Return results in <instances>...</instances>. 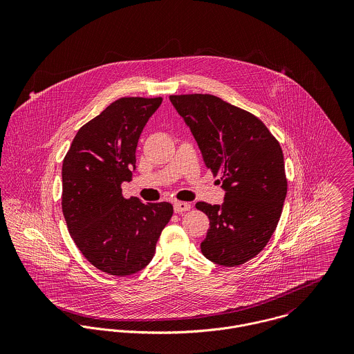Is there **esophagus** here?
<instances>
[{
  "instance_id": "esophagus-1",
  "label": "esophagus",
  "mask_w": 354,
  "mask_h": 354,
  "mask_svg": "<svg viewBox=\"0 0 354 354\" xmlns=\"http://www.w3.org/2000/svg\"><path fill=\"white\" fill-rule=\"evenodd\" d=\"M191 209V204L187 202H176L174 203V211L181 214V212H185V211H189Z\"/></svg>"
}]
</instances>
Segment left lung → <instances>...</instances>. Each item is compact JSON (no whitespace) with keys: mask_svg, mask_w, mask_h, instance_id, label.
<instances>
[{"mask_svg":"<svg viewBox=\"0 0 354 354\" xmlns=\"http://www.w3.org/2000/svg\"><path fill=\"white\" fill-rule=\"evenodd\" d=\"M204 163L221 176L222 205L196 203L209 219L202 253L219 266L244 264L267 245L288 192L279 142L254 114L211 94L170 95Z\"/></svg>","mask_w":354,"mask_h":354,"instance_id":"obj_1","label":"left lung"}]
</instances>
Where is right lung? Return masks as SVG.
Here are the masks:
<instances>
[{
    "label": "right lung",
    "instance_id": "1",
    "mask_svg": "<svg viewBox=\"0 0 354 354\" xmlns=\"http://www.w3.org/2000/svg\"><path fill=\"white\" fill-rule=\"evenodd\" d=\"M160 97H124L84 124L62 162V214L79 251L115 277L145 268L173 215L170 203L125 199L140 133Z\"/></svg>",
    "mask_w": 354,
    "mask_h": 354
}]
</instances>
